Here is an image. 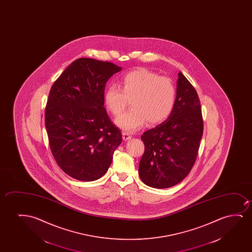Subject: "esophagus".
<instances>
[{
    "label": "esophagus",
    "instance_id": "obj_1",
    "mask_svg": "<svg viewBox=\"0 0 252 252\" xmlns=\"http://www.w3.org/2000/svg\"><path fill=\"white\" fill-rule=\"evenodd\" d=\"M122 135H123V139L124 140H129V139H131V135L129 134L128 132H126V131H123V133H122Z\"/></svg>",
    "mask_w": 252,
    "mask_h": 252
}]
</instances>
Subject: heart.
<instances>
[{
    "instance_id": "b5f03b06",
    "label": "heart",
    "mask_w": 252,
    "mask_h": 252,
    "mask_svg": "<svg viewBox=\"0 0 252 252\" xmlns=\"http://www.w3.org/2000/svg\"><path fill=\"white\" fill-rule=\"evenodd\" d=\"M176 88L172 81L147 69H135L121 80L120 88L109 87L104 94L107 111L114 116L124 112L131 101V110L117 118L116 125L125 131H137L150 125L164 122L176 104Z\"/></svg>"
}]
</instances>
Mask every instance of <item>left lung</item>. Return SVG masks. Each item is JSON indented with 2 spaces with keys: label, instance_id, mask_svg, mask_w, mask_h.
Masks as SVG:
<instances>
[{
  "label": "left lung",
  "instance_id": "left-lung-1",
  "mask_svg": "<svg viewBox=\"0 0 252 252\" xmlns=\"http://www.w3.org/2000/svg\"><path fill=\"white\" fill-rule=\"evenodd\" d=\"M203 126L196 90L179 72L172 114L141 136L145 144L138 167L142 182L155 189H167L181 183L196 161Z\"/></svg>",
  "mask_w": 252,
  "mask_h": 252
}]
</instances>
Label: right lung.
Returning <instances> with one entry per match:
<instances>
[{
    "label": "right lung",
    "instance_id": "1",
    "mask_svg": "<svg viewBox=\"0 0 252 252\" xmlns=\"http://www.w3.org/2000/svg\"><path fill=\"white\" fill-rule=\"evenodd\" d=\"M122 68L81 58L52 84L45 111L53 158L73 178L92 182L105 175L122 136L104 107L107 80Z\"/></svg>",
    "mask_w": 252,
    "mask_h": 252
}]
</instances>
